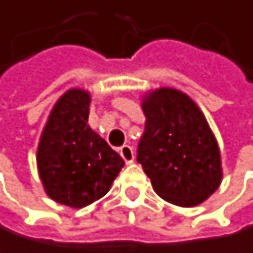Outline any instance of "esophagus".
I'll list each match as a JSON object with an SVG mask.
<instances>
[{"mask_svg":"<svg viewBox=\"0 0 253 253\" xmlns=\"http://www.w3.org/2000/svg\"><path fill=\"white\" fill-rule=\"evenodd\" d=\"M120 155L126 161V164H132L135 159V152L130 145H123V147L120 149Z\"/></svg>","mask_w":253,"mask_h":253,"instance_id":"esophagus-1","label":"esophagus"}]
</instances>
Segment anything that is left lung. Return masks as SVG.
<instances>
[{
	"mask_svg": "<svg viewBox=\"0 0 253 253\" xmlns=\"http://www.w3.org/2000/svg\"><path fill=\"white\" fill-rule=\"evenodd\" d=\"M145 129L136 161L159 197L196 207L221 182L217 139L199 106L182 91L159 88L142 97Z\"/></svg>",
	"mask_w": 253,
	"mask_h": 253,
	"instance_id": "8db88e82",
	"label": "left lung"
}]
</instances>
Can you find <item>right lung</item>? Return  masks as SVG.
Segmentation results:
<instances>
[{"label":"right lung","mask_w":253,"mask_h":253,"mask_svg":"<svg viewBox=\"0 0 253 253\" xmlns=\"http://www.w3.org/2000/svg\"><path fill=\"white\" fill-rule=\"evenodd\" d=\"M91 94L73 88L54 104L38 145V170L48 197L71 208L101 199L124 167L123 158L88 124Z\"/></svg>","instance_id":"obj_1"}]
</instances>
